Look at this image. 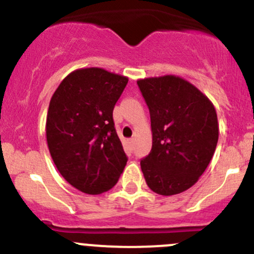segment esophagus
I'll return each mask as SVG.
<instances>
[{"label": "esophagus", "mask_w": 254, "mask_h": 254, "mask_svg": "<svg viewBox=\"0 0 254 254\" xmlns=\"http://www.w3.org/2000/svg\"><path fill=\"white\" fill-rule=\"evenodd\" d=\"M134 141H135V140L132 139V137H131V139H129V143H130V146H132V145H134Z\"/></svg>", "instance_id": "obj_1"}]
</instances>
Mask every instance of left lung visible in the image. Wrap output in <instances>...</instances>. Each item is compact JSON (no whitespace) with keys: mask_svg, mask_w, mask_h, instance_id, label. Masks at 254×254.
Returning <instances> with one entry per match:
<instances>
[{"mask_svg":"<svg viewBox=\"0 0 254 254\" xmlns=\"http://www.w3.org/2000/svg\"><path fill=\"white\" fill-rule=\"evenodd\" d=\"M150 109L152 148L141 160L148 188L175 195L198 182L209 166L219 124L214 104L187 79L175 75L137 81Z\"/></svg>","mask_w":254,"mask_h":254,"instance_id":"left-lung-1","label":"left lung"}]
</instances>
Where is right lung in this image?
Masks as SVG:
<instances>
[{
  "mask_svg": "<svg viewBox=\"0 0 254 254\" xmlns=\"http://www.w3.org/2000/svg\"><path fill=\"white\" fill-rule=\"evenodd\" d=\"M129 78L101 67L78 68L61 81L49 104L47 141L66 182L86 194L117 184L127 155L113 122V109Z\"/></svg>",
  "mask_w": 254,
  "mask_h": 254,
  "instance_id": "1",
  "label": "right lung"
}]
</instances>
